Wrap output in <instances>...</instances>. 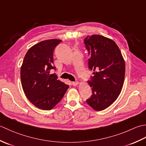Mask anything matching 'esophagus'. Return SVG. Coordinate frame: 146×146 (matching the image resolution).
Segmentation results:
<instances>
[{
  "label": "esophagus",
  "mask_w": 146,
  "mask_h": 146,
  "mask_svg": "<svg viewBox=\"0 0 146 146\" xmlns=\"http://www.w3.org/2000/svg\"><path fill=\"white\" fill-rule=\"evenodd\" d=\"M79 84V82L78 81H75V82H72V84L74 86H76L77 85H78Z\"/></svg>",
  "instance_id": "obj_1"
}]
</instances>
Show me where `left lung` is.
<instances>
[{"mask_svg": "<svg viewBox=\"0 0 146 146\" xmlns=\"http://www.w3.org/2000/svg\"><path fill=\"white\" fill-rule=\"evenodd\" d=\"M84 43L90 56L89 69L94 71L88 81L93 94L86 102L95 110L101 111L110 106L120 94L125 64L117 44L110 38L93 35L88 36Z\"/></svg>", "mask_w": 146, "mask_h": 146, "instance_id": "obj_1", "label": "left lung"}]
</instances>
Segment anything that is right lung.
Masks as SVG:
<instances>
[{"instance_id": "add662e5", "label": "right lung", "mask_w": 146, "mask_h": 146, "mask_svg": "<svg viewBox=\"0 0 146 146\" xmlns=\"http://www.w3.org/2000/svg\"><path fill=\"white\" fill-rule=\"evenodd\" d=\"M60 40L42 41L28 50L21 67V80L24 93L37 108L50 110L64 97L69 85L64 84L55 73L53 51Z\"/></svg>"}]
</instances>
